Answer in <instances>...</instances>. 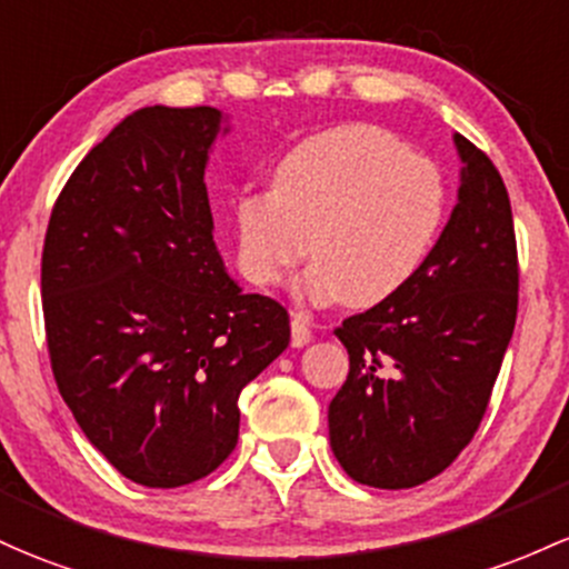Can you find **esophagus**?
Masks as SVG:
<instances>
[{
	"label": "esophagus",
	"mask_w": 569,
	"mask_h": 569,
	"mask_svg": "<svg viewBox=\"0 0 569 569\" xmlns=\"http://www.w3.org/2000/svg\"><path fill=\"white\" fill-rule=\"evenodd\" d=\"M310 340H313V335H310L308 318H305L302 313H291V346L302 348V346H308Z\"/></svg>",
	"instance_id": "esophagus-1"
}]
</instances>
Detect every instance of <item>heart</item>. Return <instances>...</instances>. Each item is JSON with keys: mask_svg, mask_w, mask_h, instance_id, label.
I'll list each match as a JSON object with an SVG mask.
<instances>
[{"mask_svg": "<svg viewBox=\"0 0 569 569\" xmlns=\"http://www.w3.org/2000/svg\"><path fill=\"white\" fill-rule=\"evenodd\" d=\"M446 216L442 174L386 129L351 123L308 137L274 164L270 191L234 204L237 261L278 286L305 256L313 302L372 308L410 283Z\"/></svg>", "mask_w": 569, "mask_h": 569, "instance_id": "1", "label": "heart"}]
</instances>
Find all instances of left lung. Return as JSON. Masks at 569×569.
Segmentation results:
<instances>
[{"mask_svg":"<svg viewBox=\"0 0 569 569\" xmlns=\"http://www.w3.org/2000/svg\"><path fill=\"white\" fill-rule=\"evenodd\" d=\"M459 202L410 283L335 329L348 378L329 405V442L356 483L413 489L476 437L518 313L508 189L457 134Z\"/></svg>","mask_w":569,"mask_h":569,"instance_id":"obj_1","label":"left lung"}]
</instances>
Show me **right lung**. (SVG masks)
Wrapping results in <instances>:
<instances>
[{
  "mask_svg": "<svg viewBox=\"0 0 569 569\" xmlns=\"http://www.w3.org/2000/svg\"><path fill=\"white\" fill-rule=\"evenodd\" d=\"M216 108H142L74 167L42 246L51 370L104 459L151 489L234 451L237 399L291 340L289 313L242 295L213 242L204 164Z\"/></svg>",
  "mask_w": 569,
  "mask_h": 569,
  "instance_id": "1",
  "label": "right lung"
}]
</instances>
